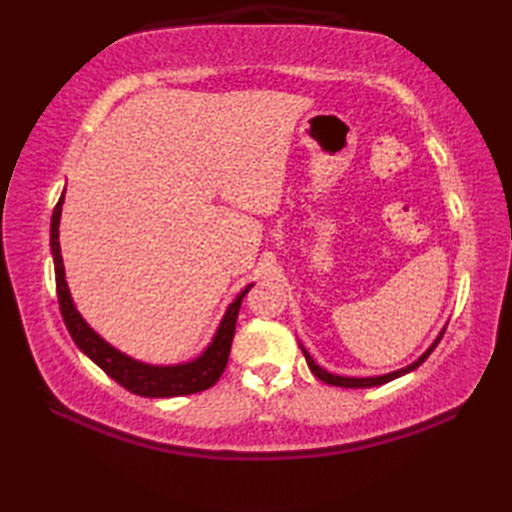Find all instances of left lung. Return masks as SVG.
I'll use <instances>...</instances> for the list:
<instances>
[{"label":"left lung","instance_id":"left-lung-1","mask_svg":"<svg viewBox=\"0 0 512 512\" xmlns=\"http://www.w3.org/2000/svg\"><path fill=\"white\" fill-rule=\"evenodd\" d=\"M444 330H447V328H442V330H440V334L436 336V341H433V343L427 347V350H424V352H422V354H420V356H418L416 361H413V363H409V365H405V367L396 369V372L380 374V376H365V378H356V376H339V374H332V372H328V369H323L321 365L314 363V358L308 354V350H306V347H303L301 343H299V347H301L303 356H306V363H308V367L312 369V374L317 376L319 380H323V383L334 385V387H347V389H365V387H378V385H385V383H389V380H394V378L405 376V374L413 372V369H416V367H420L424 361H427V356L433 352V347H436V345L440 343V339H442Z\"/></svg>","mask_w":512,"mask_h":512}]
</instances>
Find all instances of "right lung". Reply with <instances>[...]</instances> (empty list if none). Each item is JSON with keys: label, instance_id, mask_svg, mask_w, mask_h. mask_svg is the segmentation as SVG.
Here are the masks:
<instances>
[{"label": "right lung", "instance_id": "right-lung-1", "mask_svg": "<svg viewBox=\"0 0 512 512\" xmlns=\"http://www.w3.org/2000/svg\"><path fill=\"white\" fill-rule=\"evenodd\" d=\"M63 200H65V191L61 193V198L52 211L50 250H52V262H54V277H57L59 308L63 314L65 328H68L76 347H79V350L88 356L92 363L99 365L107 376L114 378L118 385H123L136 396L173 398V396L198 394V391L213 387L228 363V354H231V343H233L235 323H237V312H239V306H242L244 295L253 288V284H248L231 303H228L224 317L220 319V323H217V330L213 334L211 343L206 345L198 356L191 358V361L169 363V365H154V363L138 361V358L116 350L112 343H107L103 336L81 317V312L74 306L68 281H65V268H63L61 246H59V224H61Z\"/></svg>", "mask_w": 512, "mask_h": 512}]
</instances>
